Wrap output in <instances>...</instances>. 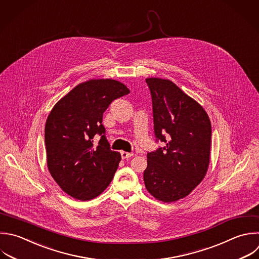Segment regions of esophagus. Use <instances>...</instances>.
I'll return each mask as SVG.
<instances>
[{
	"label": "esophagus",
	"mask_w": 259,
	"mask_h": 259,
	"mask_svg": "<svg viewBox=\"0 0 259 259\" xmlns=\"http://www.w3.org/2000/svg\"><path fill=\"white\" fill-rule=\"evenodd\" d=\"M120 155H121V158H122V159H127V158H131L134 154H133V153H127V152L121 151V152H120Z\"/></svg>",
	"instance_id": "obj_1"
}]
</instances>
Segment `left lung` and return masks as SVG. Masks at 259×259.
I'll use <instances>...</instances> for the list:
<instances>
[{
	"instance_id": "left-lung-1",
	"label": "left lung",
	"mask_w": 259,
	"mask_h": 259,
	"mask_svg": "<svg viewBox=\"0 0 259 259\" xmlns=\"http://www.w3.org/2000/svg\"><path fill=\"white\" fill-rule=\"evenodd\" d=\"M150 89L156 143L148 152L144 181L157 199L172 202L188 195L203 179L210 151L211 125L203 108L169 80L146 79Z\"/></svg>"
}]
</instances>
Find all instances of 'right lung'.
Returning <instances> with one entry per match:
<instances>
[{"instance_id":"obj_1","label":"right lung","mask_w":259,"mask_h":259,"mask_svg":"<svg viewBox=\"0 0 259 259\" xmlns=\"http://www.w3.org/2000/svg\"><path fill=\"white\" fill-rule=\"evenodd\" d=\"M130 90L110 79L75 87L51 111L45 133L49 170L69 195L89 200L109 185L121 156L110 149L102 116L110 103ZM99 135L96 145L93 139Z\"/></svg>"}]
</instances>
